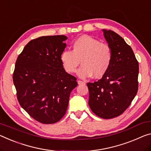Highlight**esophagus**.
Masks as SVG:
<instances>
[{
	"label": "esophagus",
	"instance_id": "1",
	"mask_svg": "<svg viewBox=\"0 0 151 151\" xmlns=\"http://www.w3.org/2000/svg\"><path fill=\"white\" fill-rule=\"evenodd\" d=\"M78 83L79 85H81V84H84L85 82H83V81H81V80H78Z\"/></svg>",
	"mask_w": 151,
	"mask_h": 151
}]
</instances>
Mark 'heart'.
Masks as SVG:
<instances>
[{"instance_id": "obj_1", "label": "heart", "mask_w": 151, "mask_h": 151, "mask_svg": "<svg viewBox=\"0 0 151 151\" xmlns=\"http://www.w3.org/2000/svg\"><path fill=\"white\" fill-rule=\"evenodd\" d=\"M61 61L68 73L75 72L81 61L83 65L78 71V77L84 79L93 75L94 78H101L109 69L112 52L107 44L84 35L74 42L72 50L62 52Z\"/></svg>"}]
</instances>
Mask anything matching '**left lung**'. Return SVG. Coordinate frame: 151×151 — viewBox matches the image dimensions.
<instances>
[{
    "mask_svg": "<svg viewBox=\"0 0 151 151\" xmlns=\"http://www.w3.org/2000/svg\"><path fill=\"white\" fill-rule=\"evenodd\" d=\"M111 47L112 61L101 80L87 83L88 104L94 114L103 119L120 115L130 105L138 88V62L130 46L119 34L103 29Z\"/></svg>",
    "mask_w": 151,
    "mask_h": 151,
    "instance_id": "8db88e82",
    "label": "left lung"
}]
</instances>
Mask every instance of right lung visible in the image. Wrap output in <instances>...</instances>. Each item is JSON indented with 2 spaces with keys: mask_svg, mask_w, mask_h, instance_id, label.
Here are the masks:
<instances>
[{
  "mask_svg": "<svg viewBox=\"0 0 151 151\" xmlns=\"http://www.w3.org/2000/svg\"><path fill=\"white\" fill-rule=\"evenodd\" d=\"M64 35L41 36L29 41L18 56L13 80L17 100L36 121L55 124L65 114L76 78L65 70L61 55Z\"/></svg>",
  "mask_w": 151,
  "mask_h": 151,
  "instance_id": "add662e5",
  "label": "right lung"
}]
</instances>
